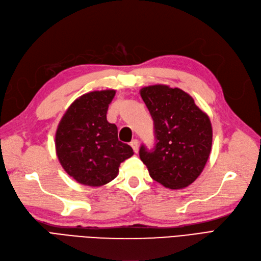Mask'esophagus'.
<instances>
[{"instance_id": "34e87169", "label": "esophagus", "mask_w": 261, "mask_h": 261, "mask_svg": "<svg viewBox=\"0 0 261 261\" xmlns=\"http://www.w3.org/2000/svg\"><path fill=\"white\" fill-rule=\"evenodd\" d=\"M130 146H132V148L134 149V151L136 152H138V150H139V142H138V140L137 139H134V140H132V142H130Z\"/></svg>"}]
</instances>
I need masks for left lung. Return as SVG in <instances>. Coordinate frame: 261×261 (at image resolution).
<instances>
[{
    "mask_svg": "<svg viewBox=\"0 0 261 261\" xmlns=\"http://www.w3.org/2000/svg\"><path fill=\"white\" fill-rule=\"evenodd\" d=\"M153 119L155 146H141L140 160L152 179L169 189H182L200 176L208 160L213 129L208 115L177 87L151 85L140 89Z\"/></svg>",
    "mask_w": 261,
    "mask_h": 261,
    "instance_id": "1",
    "label": "left lung"
}]
</instances>
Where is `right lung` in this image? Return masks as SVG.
I'll return each instance as SVG.
<instances>
[{"mask_svg":"<svg viewBox=\"0 0 261 261\" xmlns=\"http://www.w3.org/2000/svg\"><path fill=\"white\" fill-rule=\"evenodd\" d=\"M114 89L84 94L68 108L60 120L56 153L61 166L84 186L100 187L118 176L122 162L133 149L118 138V127L107 121Z\"/></svg>","mask_w":261,"mask_h":261,"instance_id":"add662e5","label":"right lung"}]
</instances>
